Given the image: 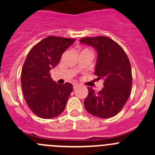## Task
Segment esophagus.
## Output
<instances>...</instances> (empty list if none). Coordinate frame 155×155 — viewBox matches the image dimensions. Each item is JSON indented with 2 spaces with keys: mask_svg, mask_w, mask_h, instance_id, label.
<instances>
[{
  "mask_svg": "<svg viewBox=\"0 0 155 155\" xmlns=\"http://www.w3.org/2000/svg\"><path fill=\"white\" fill-rule=\"evenodd\" d=\"M73 88L75 89V88H77V87L79 86V84H76V83H73Z\"/></svg>",
  "mask_w": 155,
  "mask_h": 155,
  "instance_id": "34e87169",
  "label": "esophagus"
}]
</instances>
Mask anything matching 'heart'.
<instances>
[{
  "label": "heart",
  "mask_w": 155,
  "mask_h": 155,
  "mask_svg": "<svg viewBox=\"0 0 155 155\" xmlns=\"http://www.w3.org/2000/svg\"><path fill=\"white\" fill-rule=\"evenodd\" d=\"M82 51H87V52H91V53H92V51H91L90 49H89V48H83V49H82Z\"/></svg>",
  "instance_id": "b5f03b06"
}]
</instances>
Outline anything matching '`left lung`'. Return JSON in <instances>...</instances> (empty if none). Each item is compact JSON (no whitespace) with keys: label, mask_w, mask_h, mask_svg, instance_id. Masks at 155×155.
Returning <instances> with one entry per match:
<instances>
[{"label":"left lung","mask_w":155,"mask_h":155,"mask_svg":"<svg viewBox=\"0 0 155 155\" xmlns=\"http://www.w3.org/2000/svg\"><path fill=\"white\" fill-rule=\"evenodd\" d=\"M82 43L92 46L98 53L94 74L104 79V87L96 92L88 87L84 101L85 109L94 116H115L125 105L132 87V70L127 55L120 45L104 36L84 37Z\"/></svg>","instance_id":"8db88e82"}]
</instances>
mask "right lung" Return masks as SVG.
Instances as JSON below:
<instances>
[{"label":"right lung","mask_w":155,"mask_h":155,"mask_svg":"<svg viewBox=\"0 0 155 155\" xmlns=\"http://www.w3.org/2000/svg\"><path fill=\"white\" fill-rule=\"evenodd\" d=\"M75 40L49 36L33 46L26 57L21 69V88L28 106L40 118L58 116L66 107L73 85L56 83L50 70L58 64L64 51Z\"/></svg>","instance_id":"obj_1"}]
</instances>
